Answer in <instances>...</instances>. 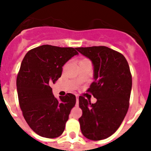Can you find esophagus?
<instances>
[{"label": "esophagus", "instance_id": "obj_1", "mask_svg": "<svg viewBox=\"0 0 151 151\" xmlns=\"http://www.w3.org/2000/svg\"><path fill=\"white\" fill-rule=\"evenodd\" d=\"M78 96L76 95V105L78 106Z\"/></svg>", "mask_w": 151, "mask_h": 151}]
</instances>
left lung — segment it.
Listing matches in <instances>:
<instances>
[{
    "label": "left lung",
    "mask_w": 151,
    "mask_h": 151,
    "mask_svg": "<svg viewBox=\"0 0 151 151\" xmlns=\"http://www.w3.org/2000/svg\"><path fill=\"white\" fill-rule=\"evenodd\" d=\"M91 60L94 81L87 90L95 104L78 97L82 116L78 119L82 133L92 141L111 136L120 126L129 106L132 79L123 55L105 46L76 47Z\"/></svg>",
    "instance_id": "1"
}]
</instances>
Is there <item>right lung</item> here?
I'll list each match as a JSON object with an SVG mask.
<instances>
[{
    "label": "right lung",
    "mask_w": 151,
    "mask_h": 151,
    "mask_svg": "<svg viewBox=\"0 0 151 151\" xmlns=\"http://www.w3.org/2000/svg\"><path fill=\"white\" fill-rule=\"evenodd\" d=\"M78 53L73 47L45 45L28 51L17 78L19 106L29 127L47 138L60 136L76 96L68 93L57 100L50 85L61 76L63 66Z\"/></svg>",
    "instance_id": "right-lung-1"
}]
</instances>
